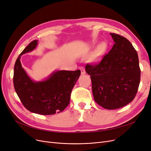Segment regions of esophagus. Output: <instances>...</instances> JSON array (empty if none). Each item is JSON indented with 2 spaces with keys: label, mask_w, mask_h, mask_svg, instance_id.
<instances>
[{
  "label": "esophagus",
  "mask_w": 151,
  "mask_h": 151,
  "mask_svg": "<svg viewBox=\"0 0 151 151\" xmlns=\"http://www.w3.org/2000/svg\"><path fill=\"white\" fill-rule=\"evenodd\" d=\"M80 70L81 71V74L82 75H84L86 74V70H85L84 67H81L80 68Z\"/></svg>",
  "instance_id": "34e87169"
}]
</instances>
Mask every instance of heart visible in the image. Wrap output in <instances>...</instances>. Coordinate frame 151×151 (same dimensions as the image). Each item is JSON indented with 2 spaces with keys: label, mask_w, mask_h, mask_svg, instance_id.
<instances>
[{
  "label": "heart",
  "mask_w": 151,
  "mask_h": 151,
  "mask_svg": "<svg viewBox=\"0 0 151 151\" xmlns=\"http://www.w3.org/2000/svg\"><path fill=\"white\" fill-rule=\"evenodd\" d=\"M107 44L106 43H101L99 44L96 50H95V52L93 53L92 57H91V60L96 62L98 61L101 59V58L103 56L104 53L106 52L107 50Z\"/></svg>",
  "instance_id": "obj_1"
}]
</instances>
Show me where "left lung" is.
<instances>
[{
    "mask_svg": "<svg viewBox=\"0 0 151 151\" xmlns=\"http://www.w3.org/2000/svg\"><path fill=\"white\" fill-rule=\"evenodd\" d=\"M115 42L101 62L87 64L94 99L107 109L122 108L133 101L137 93L140 69L137 52L123 36L110 33Z\"/></svg>",
    "mask_w": 151,
    "mask_h": 151,
    "instance_id": "obj_1",
    "label": "left lung"
}]
</instances>
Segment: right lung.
<instances>
[{"instance_id": "right-lung-1", "label": "right lung", "mask_w": 151, "mask_h": 151, "mask_svg": "<svg viewBox=\"0 0 151 151\" xmlns=\"http://www.w3.org/2000/svg\"><path fill=\"white\" fill-rule=\"evenodd\" d=\"M37 45L38 41L33 40L17 58L14 68V86L28 110L43 115H53L62 111L69 104L72 90L81 70H58L45 81H32L22 67L20 58L22 54L33 51Z\"/></svg>"}]
</instances>
